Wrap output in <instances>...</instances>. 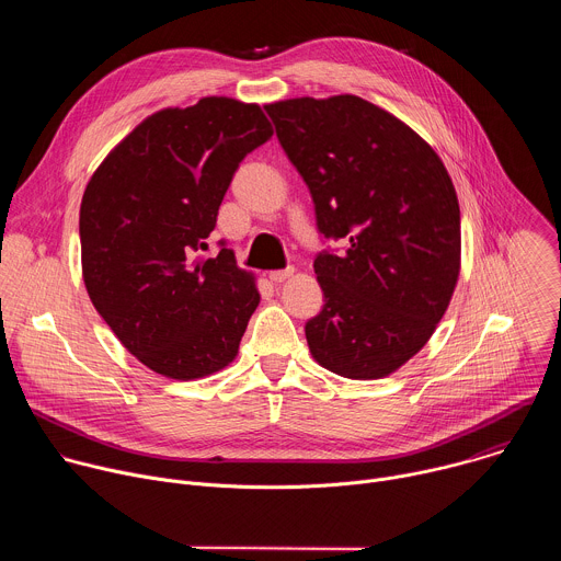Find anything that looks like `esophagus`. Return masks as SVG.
<instances>
[{
    "label": "esophagus",
    "mask_w": 561,
    "mask_h": 561,
    "mask_svg": "<svg viewBox=\"0 0 561 561\" xmlns=\"http://www.w3.org/2000/svg\"><path fill=\"white\" fill-rule=\"evenodd\" d=\"M293 273H295V268H293V266L282 268V271H271V273H268V279H271V282H275V284H279V282H284V279L293 277Z\"/></svg>",
    "instance_id": "1"
}]
</instances>
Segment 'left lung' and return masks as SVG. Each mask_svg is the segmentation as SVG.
<instances>
[{"label":"left lung","instance_id":"left-lung-1","mask_svg":"<svg viewBox=\"0 0 561 561\" xmlns=\"http://www.w3.org/2000/svg\"><path fill=\"white\" fill-rule=\"evenodd\" d=\"M306 182L317 230L346 253H317L324 306L306 322L312 357L379 379L431 340L459 275V204L437 152L404 122L355 98L264 106Z\"/></svg>","mask_w":561,"mask_h":561}]
</instances>
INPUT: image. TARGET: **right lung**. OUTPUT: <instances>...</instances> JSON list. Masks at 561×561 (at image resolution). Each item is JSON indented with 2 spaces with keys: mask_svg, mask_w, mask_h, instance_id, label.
Listing matches in <instances>:
<instances>
[{
  "mask_svg": "<svg viewBox=\"0 0 561 561\" xmlns=\"http://www.w3.org/2000/svg\"><path fill=\"white\" fill-rule=\"evenodd\" d=\"M273 137L257 104L204 98L144 119L104 159L79 208L84 284L150 370L197 379L228 366L260 304L219 242L204 257L242 159Z\"/></svg>",
  "mask_w": 561,
  "mask_h": 561,
  "instance_id": "add662e5",
  "label": "right lung"
}]
</instances>
